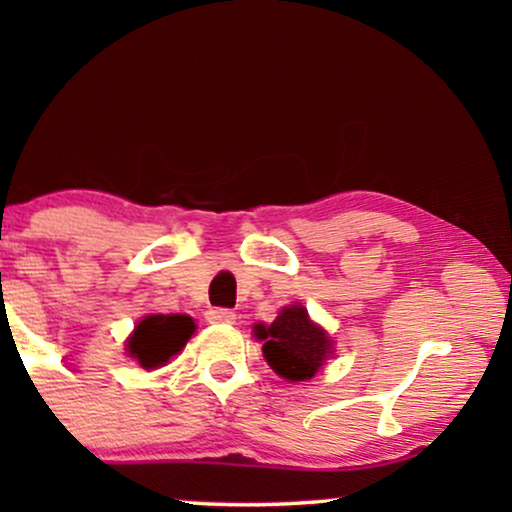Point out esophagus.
Masks as SVG:
<instances>
[{
	"label": "esophagus",
	"mask_w": 512,
	"mask_h": 512,
	"mask_svg": "<svg viewBox=\"0 0 512 512\" xmlns=\"http://www.w3.org/2000/svg\"><path fill=\"white\" fill-rule=\"evenodd\" d=\"M205 319L209 324H233L235 312L226 310V307H212V310L205 312Z\"/></svg>",
	"instance_id": "1"
}]
</instances>
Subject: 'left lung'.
<instances>
[{
    "label": "left lung",
    "mask_w": 512,
    "mask_h": 512,
    "mask_svg": "<svg viewBox=\"0 0 512 512\" xmlns=\"http://www.w3.org/2000/svg\"><path fill=\"white\" fill-rule=\"evenodd\" d=\"M254 331L256 338L263 340L265 361L284 380H310L331 354L326 331L312 324L303 305L284 307L270 326L258 324Z\"/></svg>",
    "instance_id": "left-lung-1"
}]
</instances>
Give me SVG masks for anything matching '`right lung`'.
Segmentation results:
<instances>
[{
	"label": "right lung",
	"instance_id": "right-lung-1",
	"mask_svg": "<svg viewBox=\"0 0 512 512\" xmlns=\"http://www.w3.org/2000/svg\"><path fill=\"white\" fill-rule=\"evenodd\" d=\"M193 331V319L186 314H149L130 335L128 352L144 368L165 366L174 354L181 352Z\"/></svg>",
	"mask_w": 512,
	"mask_h": 512
}]
</instances>
